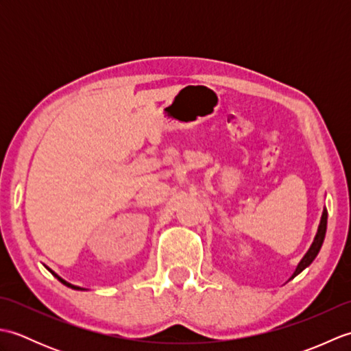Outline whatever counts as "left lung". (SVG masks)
Wrapping results in <instances>:
<instances>
[{
	"instance_id": "obj_1",
	"label": "left lung",
	"mask_w": 351,
	"mask_h": 351,
	"mask_svg": "<svg viewBox=\"0 0 351 351\" xmlns=\"http://www.w3.org/2000/svg\"><path fill=\"white\" fill-rule=\"evenodd\" d=\"M326 229H327V211L324 210V211H323V215H322V221H319V226H318V232H317V235H315V240H314V243H312L311 249L308 250L306 255H304V258L300 261L299 267L295 268L293 278H294V276L299 274L300 271H303L304 268H306L308 265H311L312 261L315 259V256L318 255L319 249H322V245H323L324 237H326Z\"/></svg>"
}]
</instances>
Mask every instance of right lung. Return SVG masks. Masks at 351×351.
I'll return each instance as SVG.
<instances>
[{
  "label": "right lung",
  "mask_w": 351,
  "mask_h": 351,
  "mask_svg": "<svg viewBox=\"0 0 351 351\" xmlns=\"http://www.w3.org/2000/svg\"><path fill=\"white\" fill-rule=\"evenodd\" d=\"M48 270H49V268H48ZM49 271H51V270H49ZM51 273H52V271H51ZM52 274H54V273H52ZM54 276H56V278H57L58 280H60L62 283H64V285H66V287H71V288H73V289H83V288H80V287H75V285H71V283H68V282H66V280H63L62 278H58V276H57V274H54Z\"/></svg>",
  "instance_id": "obj_1"
}]
</instances>
